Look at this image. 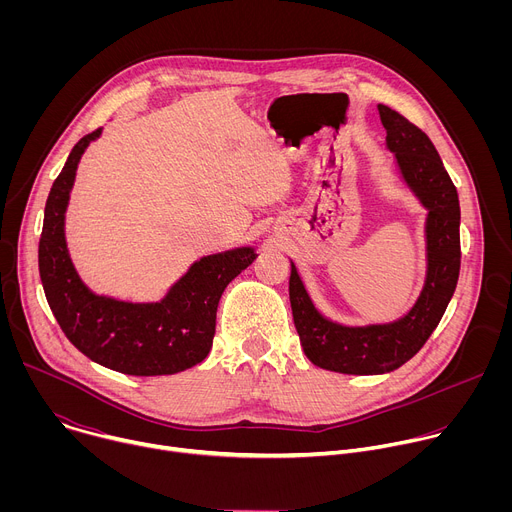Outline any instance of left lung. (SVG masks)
Returning <instances> with one entry per match:
<instances>
[{"label": "left lung", "instance_id": "1", "mask_svg": "<svg viewBox=\"0 0 512 512\" xmlns=\"http://www.w3.org/2000/svg\"><path fill=\"white\" fill-rule=\"evenodd\" d=\"M379 115L403 182L427 210V271L421 294L405 316L387 324L344 326L318 312L291 261L289 302L302 348L316 367L344 375H383L413 358L440 324L460 275V200L440 154L395 109L379 105Z\"/></svg>", "mask_w": 512, "mask_h": 512}]
</instances>
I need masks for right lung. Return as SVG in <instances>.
<instances>
[{
	"instance_id": "obj_1",
	"label": "right lung",
	"mask_w": 512,
	"mask_h": 512,
	"mask_svg": "<svg viewBox=\"0 0 512 512\" xmlns=\"http://www.w3.org/2000/svg\"><path fill=\"white\" fill-rule=\"evenodd\" d=\"M101 131L85 135L72 148L50 188L38 245L44 294L66 338L101 367L135 377L174 375L206 358L218 300L257 253L253 247H237L194 261L160 302L133 304L97 296L72 265L64 214L79 162Z\"/></svg>"
}]
</instances>
